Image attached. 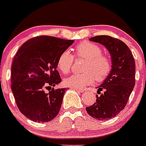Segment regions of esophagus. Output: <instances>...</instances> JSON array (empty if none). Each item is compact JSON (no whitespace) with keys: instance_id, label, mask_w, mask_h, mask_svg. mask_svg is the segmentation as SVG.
Instances as JSON below:
<instances>
[{"instance_id":"1","label":"esophagus","mask_w":146,"mask_h":146,"mask_svg":"<svg viewBox=\"0 0 146 146\" xmlns=\"http://www.w3.org/2000/svg\"><path fill=\"white\" fill-rule=\"evenodd\" d=\"M73 90H75L76 91H78V92H80V93H83L84 90H82V89H78V88H73Z\"/></svg>"}]
</instances>
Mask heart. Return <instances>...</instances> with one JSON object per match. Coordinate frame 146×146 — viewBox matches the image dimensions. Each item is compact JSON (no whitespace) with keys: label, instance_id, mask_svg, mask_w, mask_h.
Wrapping results in <instances>:
<instances>
[{"label":"heart","instance_id":"obj_1","mask_svg":"<svg viewBox=\"0 0 146 146\" xmlns=\"http://www.w3.org/2000/svg\"><path fill=\"white\" fill-rule=\"evenodd\" d=\"M77 58H84L86 62L83 66L85 72L73 73L64 80V84L72 88H83L90 85L95 79L99 82L108 77L113 70V60L110 56L103 54L100 46L90 42H83L75 47ZM74 58L68 50H64L59 56L57 67L64 74L68 73L73 67Z\"/></svg>","mask_w":146,"mask_h":146}]
</instances>
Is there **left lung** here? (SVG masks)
Instances as JSON below:
<instances>
[{
  "instance_id": "1",
  "label": "left lung",
  "mask_w": 146,
  "mask_h": 146,
  "mask_svg": "<svg viewBox=\"0 0 146 146\" xmlns=\"http://www.w3.org/2000/svg\"><path fill=\"white\" fill-rule=\"evenodd\" d=\"M106 47L113 60V70L98 87L96 103L86 110L98 120H107L124 110L135 83V63L132 51L124 42L108 35L90 39Z\"/></svg>"
}]
</instances>
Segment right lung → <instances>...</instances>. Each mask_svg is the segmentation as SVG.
<instances>
[{
  "label": "right lung",
  "instance_id": "add662e5",
  "mask_svg": "<svg viewBox=\"0 0 146 146\" xmlns=\"http://www.w3.org/2000/svg\"><path fill=\"white\" fill-rule=\"evenodd\" d=\"M73 42L39 36L25 42L17 52L11 66V90L19 110L27 118L47 122L58 115L66 88H53L61 82L57 60Z\"/></svg>",
  "mask_w": 146,
  "mask_h": 146
}]
</instances>
